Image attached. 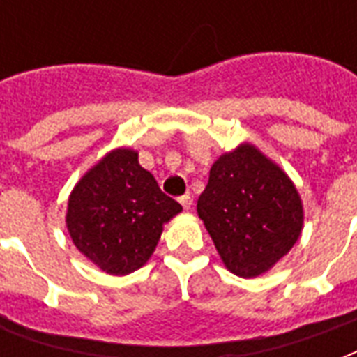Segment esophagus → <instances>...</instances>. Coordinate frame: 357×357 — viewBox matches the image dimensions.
<instances>
[{
    "label": "esophagus",
    "mask_w": 357,
    "mask_h": 357,
    "mask_svg": "<svg viewBox=\"0 0 357 357\" xmlns=\"http://www.w3.org/2000/svg\"><path fill=\"white\" fill-rule=\"evenodd\" d=\"M179 204L183 206V209H190V206H192V196L187 192V195L179 196Z\"/></svg>",
    "instance_id": "esophagus-1"
}]
</instances>
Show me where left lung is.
I'll return each instance as SVG.
<instances>
[{
    "label": "left lung",
    "mask_w": 357,
    "mask_h": 357,
    "mask_svg": "<svg viewBox=\"0 0 357 357\" xmlns=\"http://www.w3.org/2000/svg\"><path fill=\"white\" fill-rule=\"evenodd\" d=\"M196 209L224 265L243 278L259 276L282 259L304 222L293 181L250 144L213 165Z\"/></svg>",
    "instance_id": "left-lung-1"
}]
</instances>
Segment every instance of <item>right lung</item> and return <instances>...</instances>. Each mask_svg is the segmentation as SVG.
<instances>
[{"instance_id":"1","label":"right lung","mask_w":357,"mask_h":357,"mask_svg":"<svg viewBox=\"0 0 357 357\" xmlns=\"http://www.w3.org/2000/svg\"><path fill=\"white\" fill-rule=\"evenodd\" d=\"M179 211L178 202L140 167L137 151L120 148L75 185L66 226L79 252L107 274L123 276L150 259L162 224Z\"/></svg>"}]
</instances>
